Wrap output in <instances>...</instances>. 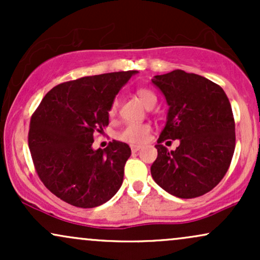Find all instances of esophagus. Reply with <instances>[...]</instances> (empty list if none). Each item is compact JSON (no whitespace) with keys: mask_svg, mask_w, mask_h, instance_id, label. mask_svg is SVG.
<instances>
[{"mask_svg":"<svg viewBox=\"0 0 260 260\" xmlns=\"http://www.w3.org/2000/svg\"><path fill=\"white\" fill-rule=\"evenodd\" d=\"M140 148H142V147H140V145H137V144L131 145V150H132L133 153H137V151L140 150Z\"/></svg>","mask_w":260,"mask_h":260,"instance_id":"34e87169","label":"esophagus"}]
</instances>
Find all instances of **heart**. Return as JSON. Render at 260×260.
I'll return each mask as SVG.
<instances>
[{"label":"heart","mask_w":260,"mask_h":260,"mask_svg":"<svg viewBox=\"0 0 260 260\" xmlns=\"http://www.w3.org/2000/svg\"><path fill=\"white\" fill-rule=\"evenodd\" d=\"M137 96L139 98V100L142 101L143 105L145 107L155 106L156 104V95L153 91H150L149 89L140 88L137 90ZM117 111V101H113L110 107V116H113ZM150 132V127L148 124L144 123H128L127 126H124L123 129L121 132H118L117 138L123 140V142L132 143V144H139V143L145 142Z\"/></svg>","instance_id":"obj_1"}]
</instances>
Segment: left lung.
Segmentation results:
<instances>
[{"mask_svg": "<svg viewBox=\"0 0 260 260\" xmlns=\"http://www.w3.org/2000/svg\"><path fill=\"white\" fill-rule=\"evenodd\" d=\"M151 82L169 105L150 168L154 181L183 199L210 192L228 172L235 151V121L225 91L181 70L155 76ZM166 139H178L180 145L169 152L160 144Z\"/></svg>", "mask_w": 260, "mask_h": 260, "instance_id": "obj_1", "label": "left lung"}]
</instances>
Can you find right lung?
<instances>
[{
  "label": "right lung",
  "instance_id": "1",
  "mask_svg": "<svg viewBox=\"0 0 260 260\" xmlns=\"http://www.w3.org/2000/svg\"><path fill=\"white\" fill-rule=\"evenodd\" d=\"M137 71L83 77L56 85L31 116L29 149L39 177L59 199L95 208L117 193L131 156L126 143L113 140L92 149L94 134L109 124L116 95Z\"/></svg>",
  "mask_w": 260,
  "mask_h": 260
}]
</instances>
